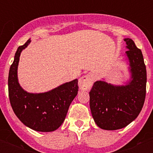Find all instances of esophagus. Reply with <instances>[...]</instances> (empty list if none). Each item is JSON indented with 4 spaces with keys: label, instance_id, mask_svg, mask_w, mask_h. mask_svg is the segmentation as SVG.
<instances>
[{
    "label": "esophagus",
    "instance_id": "34e87169",
    "mask_svg": "<svg viewBox=\"0 0 153 153\" xmlns=\"http://www.w3.org/2000/svg\"><path fill=\"white\" fill-rule=\"evenodd\" d=\"M94 82V77L91 74H86L79 79V86L82 91H87L91 89Z\"/></svg>",
    "mask_w": 153,
    "mask_h": 153
}]
</instances>
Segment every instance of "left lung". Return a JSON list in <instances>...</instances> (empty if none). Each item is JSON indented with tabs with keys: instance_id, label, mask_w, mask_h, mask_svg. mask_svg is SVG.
<instances>
[{
	"instance_id": "obj_1",
	"label": "left lung",
	"mask_w": 153,
	"mask_h": 153,
	"mask_svg": "<svg viewBox=\"0 0 153 153\" xmlns=\"http://www.w3.org/2000/svg\"><path fill=\"white\" fill-rule=\"evenodd\" d=\"M130 80L121 86L97 81L90 91V107L99 128L117 130L135 120L142 109L146 94L147 73L142 52L133 39H125Z\"/></svg>"
}]
</instances>
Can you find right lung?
<instances>
[{"label": "right lung", "mask_w": 153, "mask_h": 153, "mask_svg": "<svg viewBox=\"0 0 153 153\" xmlns=\"http://www.w3.org/2000/svg\"><path fill=\"white\" fill-rule=\"evenodd\" d=\"M28 39L17 48L8 73V96L13 111L25 126L38 132L56 130L64 121L71 102L76 97L78 79L66 82L51 91L33 94L25 91L18 82L17 68L21 51Z\"/></svg>", "instance_id": "right-lung-1"}]
</instances>
